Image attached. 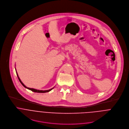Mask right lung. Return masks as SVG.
<instances>
[{
    "mask_svg": "<svg viewBox=\"0 0 129 129\" xmlns=\"http://www.w3.org/2000/svg\"><path fill=\"white\" fill-rule=\"evenodd\" d=\"M16 73H17V77H18V79H19V80L20 82L21 83V84H22L25 88H27V89H29V90H30L33 91V92H37V93H45V92H48L51 91V90L53 88H51V89H49V90H39L35 89H33V88H28V87H26V86L23 84V83L21 82V81L20 80V78H19V77H18V75L17 72H16Z\"/></svg>",
    "mask_w": 129,
    "mask_h": 129,
    "instance_id": "add662e5",
    "label": "right lung"
}]
</instances>
